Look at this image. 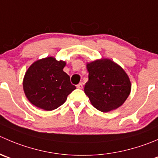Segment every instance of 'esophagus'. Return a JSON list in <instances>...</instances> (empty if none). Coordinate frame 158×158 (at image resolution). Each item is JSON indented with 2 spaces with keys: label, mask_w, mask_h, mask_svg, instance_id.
<instances>
[{
  "label": "esophagus",
  "mask_w": 158,
  "mask_h": 158,
  "mask_svg": "<svg viewBox=\"0 0 158 158\" xmlns=\"http://www.w3.org/2000/svg\"><path fill=\"white\" fill-rule=\"evenodd\" d=\"M76 87H77L78 89H82V83H79L76 85Z\"/></svg>",
  "instance_id": "1"
}]
</instances>
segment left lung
Wrapping results in <instances>:
<instances>
[{"label": "left lung", "instance_id": "left-lung-1", "mask_svg": "<svg viewBox=\"0 0 158 158\" xmlns=\"http://www.w3.org/2000/svg\"><path fill=\"white\" fill-rule=\"evenodd\" d=\"M86 68L89 80L84 92L92 105L103 113L121 106L131 91V80L123 69L110 59L88 62Z\"/></svg>", "mask_w": 158, "mask_h": 158}]
</instances>
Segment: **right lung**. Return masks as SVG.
Masks as SVG:
<instances>
[{"label":"right lung","instance_id":"1","mask_svg":"<svg viewBox=\"0 0 158 158\" xmlns=\"http://www.w3.org/2000/svg\"><path fill=\"white\" fill-rule=\"evenodd\" d=\"M65 61L46 57L30 65L23 79V89L32 105L46 111L57 109L76 89L63 71Z\"/></svg>","mask_w":158,"mask_h":158}]
</instances>
